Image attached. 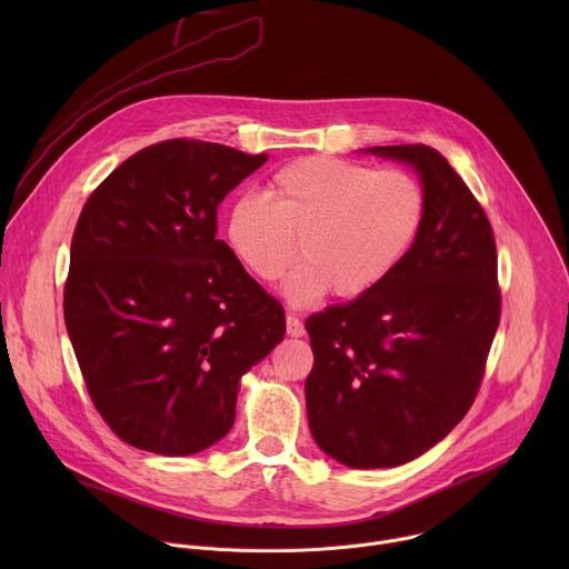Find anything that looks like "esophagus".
<instances>
[{
	"instance_id": "1",
	"label": "esophagus",
	"mask_w": 569,
	"mask_h": 569,
	"mask_svg": "<svg viewBox=\"0 0 569 569\" xmlns=\"http://www.w3.org/2000/svg\"><path fill=\"white\" fill-rule=\"evenodd\" d=\"M286 331H288L290 338H301L306 333L303 323H301V319L297 315H288L286 317Z\"/></svg>"
}]
</instances>
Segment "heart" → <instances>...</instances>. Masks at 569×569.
Returning a JSON list of instances; mask_svg holds the SVG:
<instances>
[{"instance_id": "b5f03b06", "label": "heart", "mask_w": 569, "mask_h": 569, "mask_svg": "<svg viewBox=\"0 0 569 569\" xmlns=\"http://www.w3.org/2000/svg\"><path fill=\"white\" fill-rule=\"evenodd\" d=\"M266 193L238 196L224 220L227 246L259 281L281 279L301 252L286 295L303 306L329 290L356 299L376 290L410 252L426 218V191L408 171L336 157H303L279 169Z\"/></svg>"}]
</instances>
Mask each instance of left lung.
I'll return each mask as SVG.
<instances>
[{"label":"left lung","instance_id":"left-lung-1","mask_svg":"<svg viewBox=\"0 0 569 569\" xmlns=\"http://www.w3.org/2000/svg\"><path fill=\"white\" fill-rule=\"evenodd\" d=\"M367 152L410 164L426 218L371 292L306 319L312 439L351 468L408 463L470 410L500 323L496 236L448 159L426 143Z\"/></svg>","mask_w":569,"mask_h":569}]
</instances>
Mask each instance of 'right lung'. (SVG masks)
Wrapping results in <instances>:
<instances>
[{
	"mask_svg": "<svg viewBox=\"0 0 569 569\" xmlns=\"http://www.w3.org/2000/svg\"><path fill=\"white\" fill-rule=\"evenodd\" d=\"M266 161L167 139L128 157L80 211L64 327L94 408L139 450L182 457L220 441L240 376L283 340V306L216 238L218 204Z\"/></svg>",
	"mask_w": 569,
	"mask_h": 569,
	"instance_id": "add662e5",
	"label": "right lung"
}]
</instances>
